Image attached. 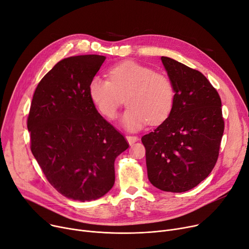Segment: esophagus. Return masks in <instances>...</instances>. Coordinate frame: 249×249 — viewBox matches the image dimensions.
I'll list each match as a JSON object with an SVG mask.
<instances>
[{
	"label": "esophagus",
	"mask_w": 249,
	"mask_h": 249,
	"mask_svg": "<svg viewBox=\"0 0 249 249\" xmlns=\"http://www.w3.org/2000/svg\"><path fill=\"white\" fill-rule=\"evenodd\" d=\"M126 140H127V142H129V144H131V143H134V142H138V141H139V138H138L137 136L127 135V136H126Z\"/></svg>",
	"instance_id": "34e87169"
}]
</instances>
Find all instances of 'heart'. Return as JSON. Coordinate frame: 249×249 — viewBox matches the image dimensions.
Returning a JSON list of instances; mask_svg holds the SVG:
<instances>
[{
  "mask_svg": "<svg viewBox=\"0 0 249 249\" xmlns=\"http://www.w3.org/2000/svg\"><path fill=\"white\" fill-rule=\"evenodd\" d=\"M108 77L94 76L89 84L92 104L107 119L115 118L124 96L127 108L123 124L128 129H139L148 122L157 124L171 113L176 90L173 81L164 73L133 60H125L108 70Z\"/></svg>",
  "mask_w": 249,
  "mask_h": 249,
  "instance_id": "b5f03b06",
  "label": "heart"
}]
</instances>
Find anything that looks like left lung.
I'll return each mask as SVG.
<instances>
[{
    "instance_id": "8db88e82",
    "label": "left lung",
    "mask_w": 249,
    "mask_h": 249,
    "mask_svg": "<svg viewBox=\"0 0 249 249\" xmlns=\"http://www.w3.org/2000/svg\"><path fill=\"white\" fill-rule=\"evenodd\" d=\"M160 59L176 99L168 118L142 142L150 182L181 193L206 179L216 165L224 131L221 98L200 71L169 57Z\"/></svg>"
}]
</instances>
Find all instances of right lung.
Listing matches in <instances>:
<instances>
[{
  "mask_svg": "<svg viewBox=\"0 0 249 249\" xmlns=\"http://www.w3.org/2000/svg\"><path fill=\"white\" fill-rule=\"evenodd\" d=\"M105 60L106 56L90 54L55 64L37 85L27 120L31 152L46 179L63 196L81 202L109 191L115 158L128 148L89 94Z\"/></svg>",
  "mask_w": 249,
  "mask_h": 249,
  "instance_id": "right-lung-1",
  "label": "right lung"
}]
</instances>
